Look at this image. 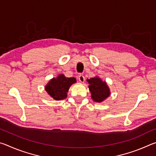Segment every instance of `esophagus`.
I'll list each match as a JSON object with an SVG mask.
<instances>
[{
	"label": "esophagus",
	"instance_id": "esophagus-1",
	"mask_svg": "<svg viewBox=\"0 0 156 156\" xmlns=\"http://www.w3.org/2000/svg\"><path fill=\"white\" fill-rule=\"evenodd\" d=\"M78 80H79V81L80 82V83H84V76H83V75H80V76H79Z\"/></svg>",
	"mask_w": 156,
	"mask_h": 156
}]
</instances>
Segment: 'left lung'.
Wrapping results in <instances>:
<instances>
[{"label": "left lung", "instance_id": "8db88e82", "mask_svg": "<svg viewBox=\"0 0 156 156\" xmlns=\"http://www.w3.org/2000/svg\"><path fill=\"white\" fill-rule=\"evenodd\" d=\"M89 89L91 94V98L96 102H101L110 96V90L106 82L102 81L99 77L87 79Z\"/></svg>", "mask_w": 156, "mask_h": 156}]
</instances>
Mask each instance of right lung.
Masks as SVG:
<instances>
[{
  "label": "right lung",
  "mask_w": 156,
  "mask_h": 156,
  "mask_svg": "<svg viewBox=\"0 0 156 156\" xmlns=\"http://www.w3.org/2000/svg\"><path fill=\"white\" fill-rule=\"evenodd\" d=\"M76 83L75 78H67L60 74L57 78H53L45 86L46 91L56 100L65 99L67 96L69 89L72 84Z\"/></svg>",
  "instance_id": "add662e5"
}]
</instances>
